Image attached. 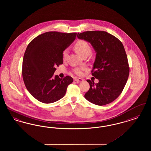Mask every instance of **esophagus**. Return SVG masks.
Masks as SVG:
<instances>
[{"label":"esophagus","instance_id":"esophagus-1","mask_svg":"<svg viewBox=\"0 0 151 151\" xmlns=\"http://www.w3.org/2000/svg\"><path fill=\"white\" fill-rule=\"evenodd\" d=\"M74 80H75V81H76L77 83H79V82L82 81L83 80L82 79H81V78H75V79H74Z\"/></svg>","mask_w":151,"mask_h":151}]
</instances>
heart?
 <instances>
[{"label":"heart","mask_w":151,"mask_h":151,"mask_svg":"<svg viewBox=\"0 0 151 151\" xmlns=\"http://www.w3.org/2000/svg\"><path fill=\"white\" fill-rule=\"evenodd\" d=\"M76 51L81 56H84V55H90L92 52V48L89 45V43L85 40H79L75 44L74 46ZM68 54V49H65L62 51V58L63 59L65 60ZM84 67L77 68L74 70V72L78 75H80L82 73V70H84Z\"/></svg>","instance_id":"heart-1"}]
</instances>
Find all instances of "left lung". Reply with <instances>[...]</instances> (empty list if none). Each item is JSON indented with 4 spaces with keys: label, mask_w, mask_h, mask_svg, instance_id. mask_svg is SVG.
Segmentation results:
<instances>
[{
    "label": "left lung",
    "mask_w": 151,
    "mask_h": 151,
    "mask_svg": "<svg viewBox=\"0 0 151 151\" xmlns=\"http://www.w3.org/2000/svg\"><path fill=\"white\" fill-rule=\"evenodd\" d=\"M78 38L90 42L96 52L92 75L99 82L87 80V100L102 106L114 101L122 93L129 78V65L124 46L115 36L105 31H86Z\"/></svg>",
    "instance_id": "8db88e82"
}]
</instances>
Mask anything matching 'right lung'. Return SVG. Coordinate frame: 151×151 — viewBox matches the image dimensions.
Segmentation results:
<instances>
[{
  "label": "right lung",
  "mask_w": 151,
  "mask_h": 151,
  "mask_svg": "<svg viewBox=\"0 0 151 151\" xmlns=\"http://www.w3.org/2000/svg\"><path fill=\"white\" fill-rule=\"evenodd\" d=\"M76 33L48 32L28 44L22 60V75L27 89L37 100L50 104L61 99L73 79L54 75L63 64L62 51L75 40Z\"/></svg>",
  "instance_id": "add662e5"
}]
</instances>
